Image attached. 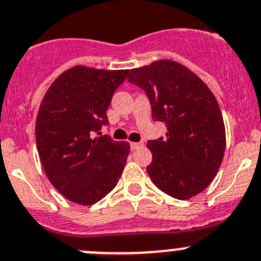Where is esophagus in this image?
<instances>
[{
    "label": "esophagus",
    "mask_w": 261,
    "mask_h": 261,
    "mask_svg": "<svg viewBox=\"0 0 261 261\" xmlns=\"http://www.w3.org/2000/svg\"><path fill=\"white\" fill-rule=\"evenodd\" d=\"M142 146H143V143H137V142H132V143H130V149H132V151H134V149L141 148Z\"/></svg>",
    "instance_id": "1"
}]
</instances>
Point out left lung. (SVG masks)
<instances>
[{
	"instance_id": "1",
	"label": "left lung",
	"mask_w": 261,
	"mask_h": 261,
	"mask_svg": "<svg viewBox=\"0 0 261 261\" xmlns=\"http://www.w3.org/2000/svg\"><path fill=\"white\" fill-rule=\"evenodd\" d=\"M128 81L146 91L152 118L167 127L166 138L147 142V172L161 192L187 200L212 182L226 148L223 118L210 87L170 59L130 69Z\"/></svg>"
}]
</instances>
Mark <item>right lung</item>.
I'll use <instances>...</instances> for the list:
<instances>
[{
    "label": "right lung",
    "mask_w": 261,
    "mask_h": 261,
    "mask_svg": "<svg viewBox=\"0 0 261 261\" xmlns=\"http://www.w3.org/2000/svg\"><path fill=\"white\" fill-rule=\"evenodd\" d=\"M129 69L74 66L59 74L44 95L35 123L40 162L63 197L91 205L119 181L129 143L101 136L107 110Z\"/></svg>",
    "instance_id": "obj_1"
}]
</instances>
